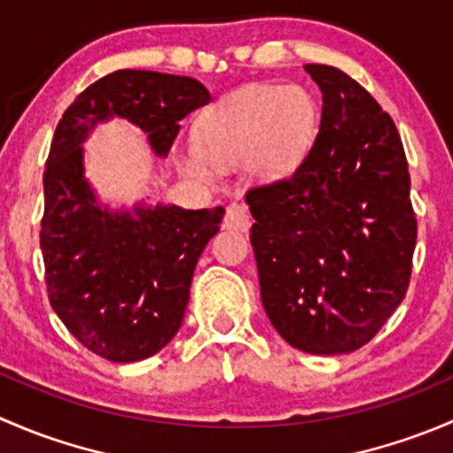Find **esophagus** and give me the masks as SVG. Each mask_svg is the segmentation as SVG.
<instances>
[{
  "mask_svg": "<svg viewBox=\"0 0 453 453\" xmlns=\"http://www.w3.org/2000/svg\"><path fill=\"white\" fill-rule=\"evenodd\" d=\"M226 230H248L250 227V210L243 203H232L223 219Z\"/></svg>",
  "mask_w": 453,
  "mask_h": 453,
  "instance_id": "obj_1",
  "label": "esophagus"
}]
</instances>
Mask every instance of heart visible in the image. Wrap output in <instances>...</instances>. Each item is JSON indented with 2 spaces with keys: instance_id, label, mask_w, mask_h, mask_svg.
I'll return each instance as SVG.
<instances>
[{
  "instance_id": "b5f03b06",
  "label": "heart",
  "mask_w": 453,
  "mask_h": 453,
  "mask_svg": "<svg viewBox=\"0 0 453 453\" xmlns=\"http://www.w3.org/2000/svg\"><path fill=\"white\" fill-rule=\"evenodd\" d=\"M318 103L298 85H248L210 104L197 142L180 150V164L197 180H212L219 164H241L258 181L289 177L311 149Z\"/></svg>"
}]
</instances>
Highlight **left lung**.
<instances>
[{
  "mask_svg": "<svg viewBox=\"0 0 453 453\" xmlns=\"http://www.w3.org/2000/svg\"><path fill=\"white\" fill-rule=\"evenodd\" d=\"M319 134L289 180L245 195L265 313L311 355L362 349L405 298L417 245L399 131L357 81L304 65Z\"/></svg>",
  "mask_w": 453,
  "mask_h": 453,
  "instance_id": "obj_1",
  "label": "left lung"
}]
</instances>
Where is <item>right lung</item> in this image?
Listing matches in <instances>:
<instances>
[{
	"label": "right lung",
	"mask_w": 453,
	"mask_h": 453,
	"mask_svg": "<svg viewBox=\"0 0 453 453\" xmlns=\"http://www.w3.org/2000/svg\"><path fill=\"white\" fill-rule=\"evenodd\" d=\"M210 100L188 76L118 70L87 87L54 131L41 221L50 304L85 349L109 362H140L175 337L223 208L103 203L85 175L83 144L96 127L120 118L166 157L180 120Z\"/></svg>",
	"instance_id": "add662e5"
}]
</instances>
